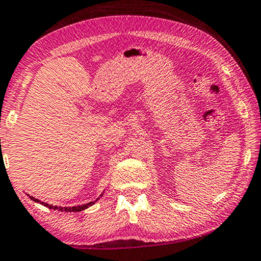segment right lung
<instances>
[{"label":"right lung","mask_w":261,"mask_h":261,"mask_svg":"<svg viewBox=\"0 0 261 261\" xmlns=\"http://www.w3.org/2000/svg\"><path fill=\"white\" fill-rule=\"evenodd\" d=\"M101 196H103V194H102ZM30 198L32 199V201H34V202H37V203H40V204L47 206L48 209H55V210H59V212H66V213H69V212H76V213H77V212H82V210L87 209V208H89V206H91L92 204H95L96 201H98V198H97V199H96V201H94V202H89V203H87V204L77 205V206H57V205L47 204V203H44V202L39 201L38 198L32 197V196H31Z\"/></svg>","instance_id":"right-lung-1"}]
</instances>
